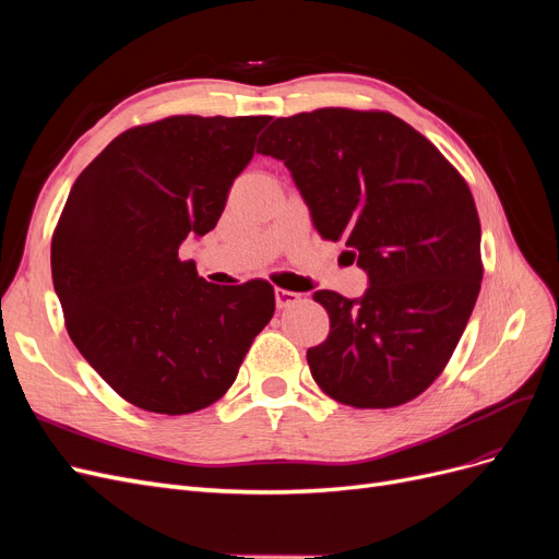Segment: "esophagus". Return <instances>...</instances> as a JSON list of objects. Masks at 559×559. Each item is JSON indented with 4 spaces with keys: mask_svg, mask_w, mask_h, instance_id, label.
<instances>
[{
    "mask_svg": "<svg viewBox=\"0 0 559 559\" xmlns=\"http://www.w3.org/2000/svg\"><path fill=\"white\" fill-rule=\"evenodd\" d=\"M298 298H300V294H296V292L275 289V302H277V308H280V310H284V308H292Z\"/></svg>",
    "mask_w": 559,
    "mask_h": 559,
    "instance_id": "esophagus-1",
    "label": "esophagus"
}]
</instances>
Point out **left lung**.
<instances>
[{"label":"left lung","mask_w":559,"mask_h":559,"mask_svg":"<svg viewBox=\"0 0 559 559\" xmlns=\"http://www.w3.org/2000/svg\"><path fill=\"white\" fill-rule=\"evenodd\" d=\"M259 154L284 160L324 240L368 273L361 298L321 289L329 337L308 349L324 394L394 408L443 373L483 280L480 218L466 179L389 111L326 107L277 118Z\"/></svg>","instance_id":"8db88e82"}]
</instances>
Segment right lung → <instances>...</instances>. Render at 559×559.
Wrapping results in <instances>:
<instances>
[{"label":"right lung","instance_id":"add662e5","mask_svg":"<svg viewBox=\"0 0 559 559\" xmlns=\"http://www.w3.org/2000/svg\"><path fill=\"white\" fill-rule=\"evenodd\" d=\"M270 116H167L134 126L74 181L50 242L72 343L114 392L148 413L222 399L273 319L263 280L218 286L179 259L210 233Z\"/></svg>","mask_w":559,"mask_h":559}]
</instances>
